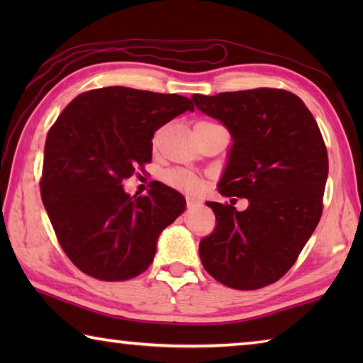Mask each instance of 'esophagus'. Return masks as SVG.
Wrapping results in <instances>:
<instances>
[{
  "label": "esophagus",
  "mask_w": 363,
  "mask_h": 363,
  "mask_svg": "<svg viewBox=\"0 0 363 363\" xmlns=\"http://www.w3.org/2000/svg\"><path fill=\"white\" fill-rule=\"evenodd\" d=\"M199 205V200L194 199V196H187V208H194Z\"/></svg>",
  "instance_id": "obj_1"
}]
</instances>
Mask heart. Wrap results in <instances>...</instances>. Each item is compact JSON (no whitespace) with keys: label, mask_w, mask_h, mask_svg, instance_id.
<instances>
[{"label":"heart","mask_w":363,"mask_h":363,"mask_svg":"<svg viewBox=\"0 0 363 363\" xmlns=\"http://www.w3.org/2000/svg\"><path fill=\"white\" fill-rule=\"evenodd\" d=\"M196 126H216V123L199 121ZM162 179L167 186L186 194H199L205 187L203 177H200L199 174H195L192 171L187 169H168L163 173Z\"/></svg>","instance_id":"obj_1"}]
</instances>
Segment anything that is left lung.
Segmentation results:
<instances>
[{"mask_svg":"<svg viewBox=\"0 0 363 363\" xmlns=\"http://www.w3.org/2000/svg\"><path fill=\"white\" fill-rule=\"evenodd\" d=\"M192 99L232 134L219 194L250 201L245 211L235 210L237 200L208 201L216 229L200 242L201 264L235 290L267 286L291 269L320 220L328 176L322 133L304 102L285 89Z\"/></svg>","mask_w":363,"mask_h":363,"instance_id":"8db88e82","label":"left lung"}]
</instances>
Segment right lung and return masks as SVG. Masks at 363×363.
<instances>
[{
  "instance_id": "obj_1",
  "label": "right lung",
  "mask_w": 363,
  "mask_h": 363,
  "mask_svg": "<svg viewBox=\"0 0 363 363\" xmlns=\"http://www.w3.org/2000/svg\"><path fill=\"white\" fill-rule=\"evenodd\" d=\"M186 110L194 112L189 97L107 86L77 96L48 131L43 205L65 255L89 277H138L160 233L186 210L184 196L162 182L140 196L121 186L152 162L158 128Z\"/></svg>"
}]
</instances>
